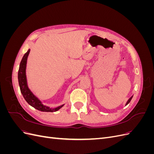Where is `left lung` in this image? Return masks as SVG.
<instances>
[{
	"label": "left lung",
	"instance_id": "obj_1",
	"mask_svg": "<svg viewBox=\"0 0 154 154\" xmlns=\"http://www.w3.org/2000/svg\"><path fill=\"white\" fill-rule=\"evenodd\" d=\"M132 97H133V96H131V97H130V98H129V99H128V100H127V103H125V106H126V105H128V103H130V101H131V100H132Z\"/></svg>",
	"mask_w": 154,
	"mask_h": 154
}]
</instances>
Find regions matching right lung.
I'll list each match as a JSON object with an SVG mask.
<instances>
[{
	"label": "right lung",
	"mask_w": 154,
	"mask_h": 154,
	"mask_svg": "<svg viewBox=\"0 0 154 154\" xmlns=\"http://www.w3.org/2000/svg\"><path fill=\"white\" fill-rule=\"evenodd\" d=\"M30 52V49L24 54V57L20 63L19 69L18 72V84H19L20 92L24 97L27 103L30 105L31 106L34 107L35 109L42 112H56L60 109L65 105L63 104L56 108L52 109L49 106L44 105L38 97H37L30 90L27 84V80L26 77V66H27V60Z\"/></svg>",
	"instance_id": "1"
}]
</instances>
